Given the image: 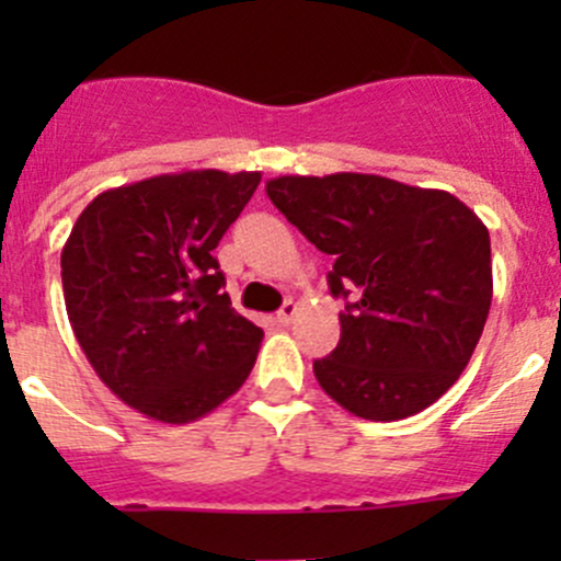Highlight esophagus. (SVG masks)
<instances>
[{
  "label": "esophagus",
  "instance_id": "obj_1",
  "mask_svg": "<svg viewBox=\"0 0 561 561\" xmlns=\"http://www.w3.org/2000/svg\"><path fill=\"white\" fill-rule=\"evenodd\" d=\"M296 314H298V304L287 301L285 307H282L279 312H276V322H282V325H290V322L296 320Z\"/></svg>",
  "mask_w": 561,
  "mask_h": 561
}]
</instances>
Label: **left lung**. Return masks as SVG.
I'll list each match as a JSON object with an SVG mask.
<instances>
[{
    "instance_id": "8db88e82",
    "label": "left lung",
    "mask_w": 561,
    "mask_h": 561,
    "mask_svg": "<svg viewBox=\"0 0 561 561\" xmlns=\"http://www.w3.org/2000/svg\"><path fill=\"white\" fill-rule=\"evenodd\" d=\"M271 203L320 252L347 298L342 336L314 360L320 388L366 421H401L439 399L472 358L491 309V239L445 190L375 173L279 175Z\"/></svg>"
}]
</instances>
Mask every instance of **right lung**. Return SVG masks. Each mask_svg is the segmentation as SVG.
<instances>
[{
  "label": "right lung",
  "mask_w": 561,
  "mask_h": 561,
  "mask_svg": "<svg viewBox=\"0 0 561 561\" xmlns=\"http://www.w3.org/2000/svg\"><path fill=\"white\" fill-rule=\"evenodd\" d=\"M257 171H181L116 186L81 211L61 249L72 333L124 404L192 423L244 386L263 331L230 307L214 249Z\"/></svg>",
  "instance_id": "1"
}]
</instances>
